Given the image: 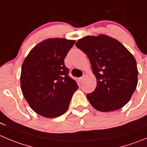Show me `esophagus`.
<instances>
[{
  "label": "esophagus",
  "mask_w": 147,
  "mask_h": 147,
  "mask_svg": "<svg viewBox=\"0 0 147 147\" xmlns=\"http://www.w3.org/2000/svg\"><path fill=\"white\" fill-rule=\"evenodd\" d=\"M83 80H84V76H82V77H81L80 79H79V81H80L81 82H82Z\"/></svg>",
  "instance_id": "1"
}]
</instances>
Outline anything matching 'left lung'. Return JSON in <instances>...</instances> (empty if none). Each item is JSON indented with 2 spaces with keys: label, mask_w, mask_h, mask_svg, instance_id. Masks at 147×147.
<instances>
[{
  "label": "left lung",
  "mask_w": 147,
  "mask_h": 147,
  "mask_svg": "<svg viewBox=\"0 0 147 147\" xmlns=\"http://www.w3.org/2000/svg\"><path fill=\"white\" fill-rule=\"evenodd\" d=\"M76 46L87 55L97 87L86 97L101 112L118 110L128 102L138 84L136 61L118 40L100 34L79 39Z\"/></svg>",
  "instance_id": "1"
}]
</instances>
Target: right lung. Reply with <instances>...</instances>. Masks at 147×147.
I'll return each mask as SVG.
<instances>
[{
	"label": "right lung",
	"mask_w": 147,
	"mask_h": 147,
	"mask_svg": "<svg viewBox=\"0 0 147 147\" xmlns=\"http://www.w3.org/2000/svg\"><path fill=\"white\" fill-rule=\"evenodd\" d=\"M75 40L49 38L34 46L24 61L20 76L25 100L37 114L57 118L66 112L79 88L64 64Z\"/></svg>",
	"instance_id": "1"
}]
</instances>
